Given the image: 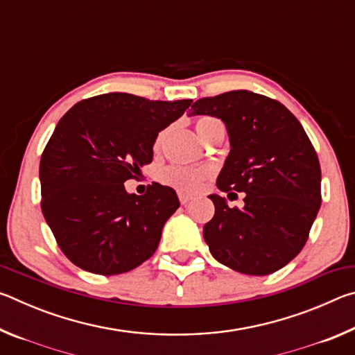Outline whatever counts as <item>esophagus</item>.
<instances>
[{"label": "esophagus", "instance_id": "esophagus-1", "mask_svg": "<svg viewBox=\"0 0 355 355\" xmlns=\"http://www.w3.org/2000/svg\"><path fill=\"white\" fill-rule=\"evenodd\" d=\"M178 199L182 202V205H186L189 200H192V196L189 194H183V192H178Z\"/></svg>", "mask_w": 355, "mask_h": 355}]
</instances>
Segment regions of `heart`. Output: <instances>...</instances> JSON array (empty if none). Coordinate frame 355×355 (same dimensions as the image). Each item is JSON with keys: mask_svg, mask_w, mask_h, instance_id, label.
<instances>
[{"mask_svg": "<svg viewBox=\"0 0 355 355\" xmlns=\"http://www.w3.org/2000/svg\"><path fill=\"white\" fill-rule=\"evenodd\" d=\"M222 125L220 120L214 117H200L196 123L197 135H199L200 139L203 141L209 131L214 127ZM161 139H163V135H159L158 139H156V146H159ZM211 177V169L208 167H194V166H183V164H169L159 169L158 172V180L166 186H171L178 192H183V194H194V192H199L203 186H205L207 180Z\"/></svg>", "mask_w": 355, "mask_h": 355, "instance_id": "heart-1", "label": "heart"}]
</instances>
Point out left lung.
Masks as SVG:
<instances>
[{
  "label": "left lung",
  "mask_w": 355,
  "mask_h": 355,
  "mask_svg": "<svg viewBox=\"0 0 355 355\" xmlns=\"http://www.w3.org/2000/svg\"><path fill=\"white\" fill-rule=\"evenodd\" d=\"M191 116L225 123L230 153L218 188L245 194L243 208L208 196L214 203L203 227L209 252L248 275L279 271L302 250L321 207V167L307 133L277 100L250 91L197 100Z\"/></svg>",
  "instance_id": "obj_1"
}]
</instances>
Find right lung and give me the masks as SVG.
<instances>
[{"label":"right lung","instance_id":"add662e5","mask_svg":"<svg viewBox=\"0 0 355 355\" xmlns=\"http://www.w3.org/2000/svg\"><path fill=\"white\" fill-rule=\"evenodd\" d=\"M191 103L111 92L80 101L59 120L40 158V205L78 268L123 274L158 249L166 220L180 207L175 191L153 183L136 196L125 182L152 163L158 133Z\"/></svg>","mask_w":355,"mask_h":355}]
</instances>
